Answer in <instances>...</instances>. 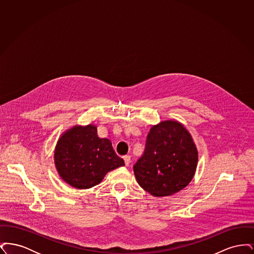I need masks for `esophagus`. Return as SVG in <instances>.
<instances>
[{"instance_id":"esophagus-1","label":"esophagus","mask_w":254,"mask_h":254,"mask_svg":"<svg viewBox=\"0 0 254 254\" xmlns=\"http://www.w3.org/2000/svg\"><path fill=\"white\" fill-rule=\"evenodd\" d=\"M124 160H125L126 166H129V164H130V156L129 155H125L124 156Z\"/></svg>"}]
</instances>
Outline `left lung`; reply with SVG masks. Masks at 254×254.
I'll return each instance as SVG.
<instances>
[{"mask_svg":"<svg viewBox=\"0 0 254 254\" xmlns=\"http://www.w3.org/2000/svg\"><path fill=\"white\" fill-rule=\"evenodd\" d=\"M198 151L191 135L181 123L165 121L147 134L145 151L133 166L136 180L148 193L169 196L192 180Z\"/></svg>","mask_w":254,"mask_h":254,"instance_id":"8db88e82","label":"left lung"}]
</instances>
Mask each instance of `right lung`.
<instances>
[{
    "label": "right lung",
    "mask_w": 254,
    "mask_h": 254,
    "mask_svg": "<svg viewBox=\"0 0 254 254\" xmlns=\"http://www.w3.org/2000/svg\"><path fill=\"white\" fill-rule=\"evenodd\" d=\"M62 179L79 190L90 189L113 169L125 166L107 138H99L95 126H75L62 135L54 151Z\"/></svg>",
    "instance_id": "right-lung-1"
}]
</instances>
